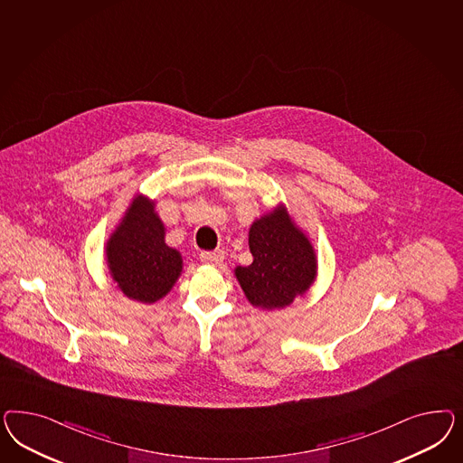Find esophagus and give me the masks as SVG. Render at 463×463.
<instances>
[{"label":"esophagus","instance_id":"esophagus-1","mask_svg":"<svg viewBox=\"0 0 463 463\" xmlns=\"http://www.w3.org/2000/svg\"><path fill=\"white\" fill-rule=\"evenodd\" d=\"M202 263L205 265H221L224 261V251H205L200 254Z\"/></svg>","mask_w":463,"mask_h":463}]
</instances>
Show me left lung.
I'll use <instances>...</instances> for the list:
<instances>
[{
    "mask_svg": "<svg viewBox=\"0 0 463 463\" xmlns=\"http://www.w3.org/2000/svg\"><path fill=\"white\" fill-rule=\"evenodd\" d=\"M250 250L251 265L234 268V275L252 307H288L316 281V250L283 203L252 222Z\"/></svg>",
    "mask_w": 463,
    "mask_h": 463,
    "instance_id": "8db88e82",
    "label": "left lung"
}]
</instances>
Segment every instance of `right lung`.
Masks as SVG:
<instances>
[{
	"label": "right lung",
	"mask_w": 463,
	"mask_h": 463,
	"mask_svg": "<svg viewBox=\"0 0 463 463\" xmlns=\"http://www.w3.org/2000/svg\"><path fill=\"white\" fill-rule=\"evenodd\" d=\"M165 236L156 200L134 196L105 246L109 273L127 298L155 304L182 277V252L169 248Z\"/></svg>",
	"instance_id": "right-lung-1"
}]
</instances>
